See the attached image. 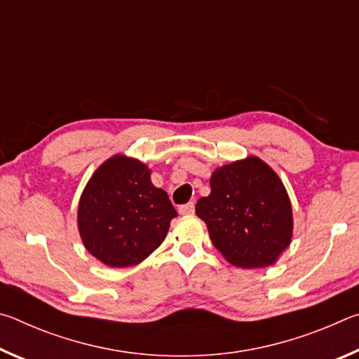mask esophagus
<instances>
[{"label": "esophagus", "mask_w": 359, "mask_h": 359, "mask_svg": "<svg viewBox=\"0 0 359 359\" xmlns=\"http://www.w3.org/2000/svg\"><path fill=\"white\" fill-rule=\"evenodd\" d=\"M193 212H194V204L193 203L184 204V205H180V208H179L180 215H193Z\"/></svg>", "instance_id": "34e87169"}]
</instances>
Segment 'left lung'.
<instances>
[{
  "instance_id": "left-lung-1",
  "label": "left lung",
  "mask_w": 359,
  "mask_h": 359,
  "mask_svg": "<svg viewBox=\"0 0 359 359\" xmlns=\"http://www.w3.org/2000/svg\"><path fill=\"white\" fill-rule=\"evenodd\" d=\"M196 215L212 244L233 266L276 264L293 238V210L283 182L258 156L217 168L210 194L198 199Z\"/></svg>"
}]
</instances>
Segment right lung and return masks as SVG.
<instances>
[{
	"mask_svg": "<svg viewBox=\"0 0 359 359\" xmlns=\"http://www.w3.org/2000/svg\"><path fill=\"white\" fill-rule=\"evenodd\" d=\"M137 158L114 155L96 169L79 199L83 247L109 267L136 266L165 241L177 217L168 193Z\"/></svg>",
	"mask_w": 359,
	"mask_h": 359,
	"instance_id": "add662e5",
	"label": "right lung"
}]
</instances>
